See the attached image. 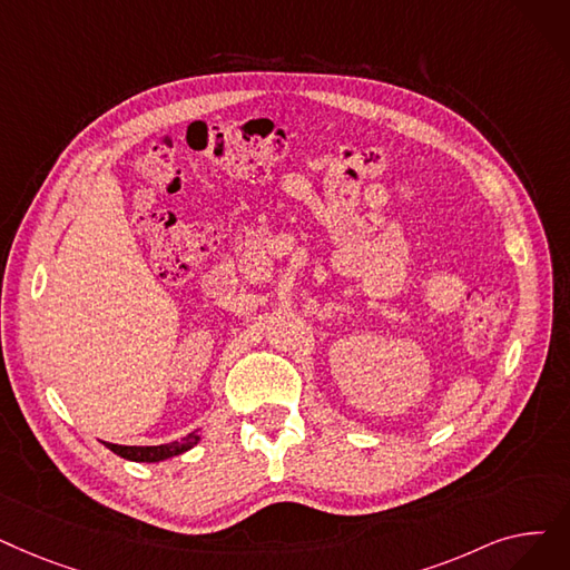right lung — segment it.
I'll use <instances>...</instances> for the list:
<instances>
[{
    "instance_id": "obj_1",
    "label": "right lung",
    "mask_w": 570,
    "mask_h": 570,
    "mask_svg": "<svg viewBox=\"0 0 570 570\" xmlns=\"http://www.w3.org/2000/svg\"><path fill=\"white\" fill-rule=\"evenodd\" d=\"M197 435H188L184 440H175V442H167V444H158V448H126V444H111V442H105L107 448L122 456L128 461H146V463H156V461H165L169 456H177V454H184L188 452L193 444H197Z\"/></svg>"
}]
</instances>
